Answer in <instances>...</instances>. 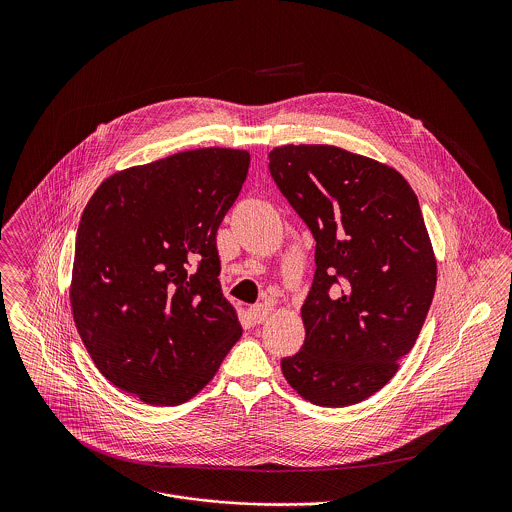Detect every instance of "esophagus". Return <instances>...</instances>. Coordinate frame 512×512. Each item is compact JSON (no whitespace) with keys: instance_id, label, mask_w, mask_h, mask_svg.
<instances>
[{"instance_id":"1","label":"esophagus","mask_w":512,"mask_h":512,"mask_svg":"<svg viewBox=\"0 0 512 512\" xmlns=\"http://www.w3.org/2000/svg\"><path fill=\"white\" fill-rule=\"evenodd\" d=\"M270 313H272V307L270 305H266V303H258V305H252L250 307V319L254 321V323H264L268 317H270Z\"/></svg>"}]
</instances>
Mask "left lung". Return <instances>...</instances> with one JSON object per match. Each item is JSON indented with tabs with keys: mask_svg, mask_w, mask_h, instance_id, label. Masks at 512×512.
I'll list each match as a JSON object with an SVG mask.
<instances>
[{
	"mask_svg": "<svg viewBox=\"0 0 512 512\" xmlns=\"http://www.w3.org/2000/svg\"><path fill=\"white\" fill-rule=\"evenodd\" d=\"M270 173L315 238L301 307L305 341L282 359L293 390L317 406L363 402L398 372L430 311L438 262L408 181L335 146L274 147Z\"/></svg>",
	"mask_w": 512,
	"mask_h": 512,
	"instance_id": "left-lung-1",
	"label": "left lung"
}]
</instances>
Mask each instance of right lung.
<instances>
[{"mask_svg": "<svg viewBox=\"0 0 512 512\" xmlns=\"http://www.w3.org/2000/svg\"><path fill=\"white\" fill-rule=\"evenodd\" d=\"M248 167L244 149L179 151L110 175L82 213L74 325L96 368L146 404L199 394L242 335L217 230Z\"/></svg>", "mask_w": 512, "mask_h": 512, "instance_id": "add662e5", "label": "right lung"}]
</instances>
